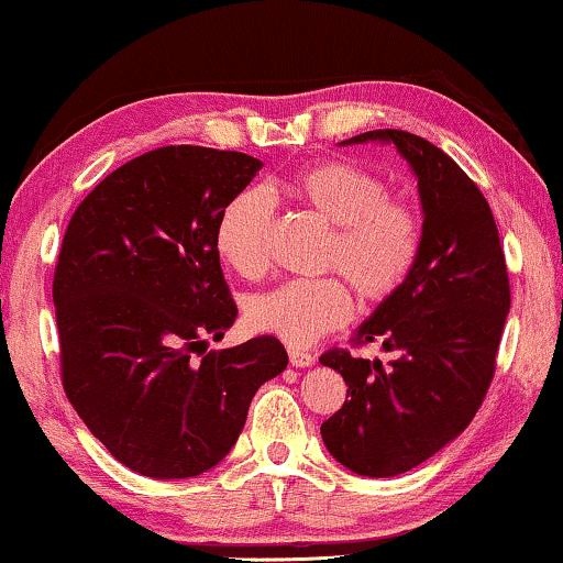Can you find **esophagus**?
I'll use <instances>...</instances> for the list:
<instances>
[{
	"label": "esophagus",
	"instance_id": "34e87169",
	"mask_svg": "<svg viewBox=\"0 0 563 563\" xmlns=\"http://www.w3.org/2000/svg\"><path fill=\"white\" fill-rule=\"evenodd\" d=\"M289 362L295 364V367H312V364H316V354L302 352V349L291 346L289 349Z\"/></svg>",
	"mask_w": 563,
	"mask_h": 563
}]
</instances>
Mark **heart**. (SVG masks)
Wrapping results in <instances>:
<instances>
[{
	"instance_id": "1",
	"label": "heart",
	"mask_w": 563,
	"mask_h": 563,
	"mask_svg": "<svg viewBox=\"0 0 563 563\" xmlns=\"http://www.w3.org/2000/svg\"><path fill=\"white\" fill-rule=\"evenodd\" d=\"M287 188L302 207L333 224L320 266L344 275L362 305L375 308L404 289L424 240L413 203L390 196L383 178L346 159L302 167ZM274 219L276 201L261 186H247L224 203L214 240L232 272L247 279L264 272ZM343 280L318 276L282 282L247 299L245 316L255 331L287 344H312L352 316V295Z\"/></svg>"
}]
</instances>
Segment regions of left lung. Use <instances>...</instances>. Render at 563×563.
Listing matches in <instances>:
<instances>
[{"instance_id": "1", "label": "left lung", "mask_w": 563, "mask_h": 563, "mask_svg": "<svg viewBox=\"0 0 563 563\" xmlns=\"http://www.w3.org/2000/svg\"><path fill=\"white\" fill-rule=\"evenodd\" d=\"M393 142L419 178L424 240L411 279L352 339L383 344L388 364L328 349L320 364L349 385L320 434L349 471L390 478L421 465L471 424L496 372L509 312V276L481 188L427 139L398 129L349 142Z\"/></svg>"}]
</instances>
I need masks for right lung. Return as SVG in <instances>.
Returning a JSON list of instances; mask_svg holds the SVG:
<instances>
[{"instance_id":"add662e5","label":"right lung","mask_w":563,"mask_h":563,"mask_svg":"<svg viewBox=\"0 0 563 563\" xmlns=\"http://www.w3.org/2000/svg\"><path fill=\"white\" fill-rule=\"evenodd\" d=\"M243 152L167 144L115 167L71 214L54 272L62 385L108 452L150 478L214 468L255 390L287 367L276 335L207 352L238 305L217 219L258 173Z\"/></svg>"}]
</instances>
